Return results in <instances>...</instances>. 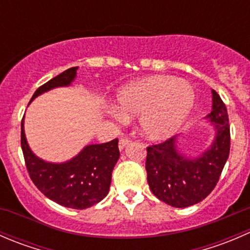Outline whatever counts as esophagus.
<instances>
[{"mask_svg": "<svg viewBox=\"0 0 250 250\" xmlns=\"http://www.w3.org/2000/svg\"><path fill=\"white\" fill-rule=\"evenodd\" d=\"M129 143H130V139H128V138H121L120 143H118V147H120V150H123L125 146L129 145Z\"/></svg>", "mask_w": 250, "mask_h": 250, "instance_id": "obj_1", "label": "esophagus"}]
</instances>
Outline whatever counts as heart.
<instances>
[{
	"label": "heart",
	"mask_w": 250,
	"mask_h": 250,
	"mask_svg": "<svg viewBox=\"0 0 250 250\" xmlns=\"http://www.w3.org/2000/svg\"><path fill=\"white\" fill-rule=\"evenodd\" d=\"M117 102L125 112L139 113L144 134L162 139L173 134L186 120L195 103V93L185 81H176L172 76H152L122 88ZM111 111L118 120L125 117L118 107Z\"/></svg>",
	"instance_id": "b5f03b06"
}]
</instances>
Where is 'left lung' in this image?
Instances as JSON below:
<instances>
[{
  "mask_svg": "<svg viewBox=\"0 0 250 250\" xmlns=\"http://www.w3.org/2000/svg\"><path fill=\"white\" fill-rule=\"evenodd\" d=\"M211 112L207 115L215 128V138L207 151L188 158L176 147V137L148 146L146 155L147 183L162 202L185 208L203 201L218 184L230 153V125L225 104L215 90Z\"/></svg>",
  "mask_w": 250,
  "mask_h": 250,
  "instance_id": "8db88e82",
  "label": "left lung"
}]
</instances>
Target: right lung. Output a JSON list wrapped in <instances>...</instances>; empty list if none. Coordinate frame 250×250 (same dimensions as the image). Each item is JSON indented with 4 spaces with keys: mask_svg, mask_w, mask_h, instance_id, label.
<instances>
[{
    "mask_svg": "<svg viewBox=\"0 0 250 250\" xmlns=\"http://www.w3.org/2000/svg\"><path fill=\"white\" fill-rule=\"evenodd\" d=\"M78 67L65 70L37 88L31 100L57 87L71 84ZM21 150L32 183L49 200L72 209H85L104 200L109 193L111 175L120 157L118 139L88 145L64 163L46 162L29 147L21 120Z\"/></svg>",
    "mask_w": 250,
    "mask_h": 250,
    "instance_id": "right-lung-1",
    "label": "right lung"
}]
</instances>
